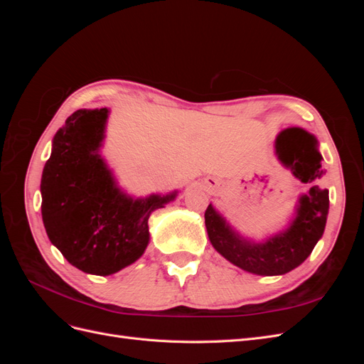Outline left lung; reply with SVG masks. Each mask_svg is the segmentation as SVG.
Listing matches in <instances>:
<instances>
[{
	"label": "left lung",
	"instance_id": "left-lung-1",
	"mask_svg": "<svg viewBox=\"0 0 364 364\" xmlns=\"http://www.w3.org/2000/svg\"><path fill=\"white\" fill-rule=\"evenodd\" d=\"M274 149L282 165L290 168L302 183H311L323 174L317 139L308 132L302 129L281 132ZM328 208V190L318 185L311 186L297 200L290 226L262 243L240 237L213 205L205 211V225L209 241L220 255L249 273L274 277L296 269L310 257L323 235Z\"/></svg>",
	"mask_w": 364,
	"mask_h": 364
}]
</instances>
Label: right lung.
<instances>
[{
	"instance_id": "obj_1",
	"label": "right lung",
	"mask_w": 364,
	"mask_h": 364,
	"mask_svg": "<svg viewBox=\"0 0 364 364\" xmlns=\"http://www.w3.org/2000/svg\"><path fill=\"white\" fill-rule=\"evenodd\" d=\"M109 111L79 109L53 138L42 171V220L47 235L70 264L107 277L144 253L149 217L178 191L134 199L121 191L100 151Z\"/></svg>"
}]
</instances>
